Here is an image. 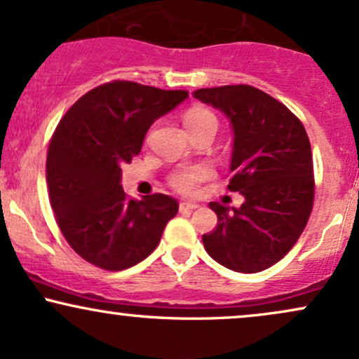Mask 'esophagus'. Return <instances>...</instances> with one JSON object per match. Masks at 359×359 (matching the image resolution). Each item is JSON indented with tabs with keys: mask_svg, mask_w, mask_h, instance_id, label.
Here are the masks:
<instances>
[{
	"mask_svg": "<svg viewBox=\"0 0 359 359\" xmlns=\"http://www.w3.org/2000/svg\"><path fill=\"white\" fill-rule=\"evenodd\" d=\"M197 208H199L197 203H180V211H194Z\"/></svg>",
	"mask_w": 359,
	"mask_h": 359,
	"instance_id": "1",
	"label": "esophagus"
}]
</instances>
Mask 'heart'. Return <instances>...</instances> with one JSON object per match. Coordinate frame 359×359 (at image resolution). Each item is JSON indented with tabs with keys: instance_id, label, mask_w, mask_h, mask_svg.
<instances>
[{
	"instance_id": "heart-1",
	"label": "heart",
	"mask_w": 359,
	"mask_h": 359,
	"mask_svg": "<svg viewBox=\"0 0 359 359\" xmlns=\"http://www.w3.org/2000/svg\"><path fill=\"white\" fill-rule=\"evenodd\" d=\"M214 114L211 111L204 108H194L185 114L184 123L185 126L196 125V123L204 121V119H211ZM214 170L209 165H192V167H182L175 170L170 175V185L180 194H194L199 189V185L205 182V180L212 179Z\"/></svg>"
}]
</instances>
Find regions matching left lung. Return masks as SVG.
<instances>
[{
  "instance_id": "obj_1",
  "label": "left lung",
  "mask_w": 359,
  "mask_h": 359,
  "mask_svg": "<svg viewBox=\"0 0 359 359\" xmlns=\"http://www.w3.org/2000/svg\"><path fill=\"white\" fill-rule=\"evenodd\" d=\"M194 97L219 109L231 123L228 189L245 197L240 208L209 204L217 226L203 234L204 248L229 270L270 269L297 243L314 204L306 128L287 106L253 86L197 89Z\"/></svg>"
}]
</instances>
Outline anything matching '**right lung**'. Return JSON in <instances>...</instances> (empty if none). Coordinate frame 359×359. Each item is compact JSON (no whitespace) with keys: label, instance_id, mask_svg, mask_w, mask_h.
<instances>
[{"label":"right lung","instance_id":"right-lung-1","mask_svg":"<svg viewBox=\"0 0 359 359\" xmlns=\"http://www.w3.org/2000/svg\"><path fill=\"white\" fill-rule=\"evenodd\" d=\"M187 97V90L113 81L84 94L62 118L48 145V197L62 234L86 262L125 270L160 243L179 203L165 194L128 199L121 167L140 154L155 119Z\"/></svg>","mask_w":359,"mask_h":359}]
</instances>
